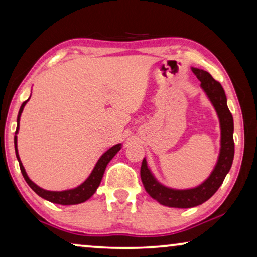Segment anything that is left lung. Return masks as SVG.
<instances>
[{"label":"left lung","mask_w":257,"mask_h":257,"mask_svg":"<svg viewBox=\"0 0 257 257\" xmlns=\"http://www.w3.org/2000/svg\"><path fill=\"white\" fill-rule=\"evenodd\" d=\"M192 71L199 79L202 89L207 94L218 113L220 125H221V150H220L218 163L211 176L201 185L190 190H173L162 185L151 175L144 158L141 165V179L144 189L150 194V197L169 207L190 208L208 200L221 186L223 179L230 170L234 158V123L232 114L227 107L225 91L220 82L216 81L208 72L199 68H192Z\"/></svg>","instance_id":"8db88e82"}]
</instances>
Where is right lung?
Returning <instances> with one entry per match:
<instances>
[{
  "label": "right lung",
  "instance_id": "add662e5",
  "mask_svg": "<svg viewBox=\"0 0 257 257\" xmlns=\"http://www.w3.org/2000/svg\"><path fill=\"white\" fill-rule=\"evenodd\" d=\"M28 101H29V99L27 101H24V102L22 103L21 108H20L19 116H17V128H16L15 134H17V130H19L21 114H22V111H23V108H24L25 103H27ZM14 143H15L16 157H17V160H19L21 172L24 177L25 182L28 183V185L30 186L31 189L34 190L39 197L44 198V199L51 201V202H53V204H59V205L81 204V202H84L87 199H89V198H91L94 194V192H95L97 187H99L100 183H101V179H102L103 172H104V170H106L107 164L109 163L111 158H113L115 155L117 154V151L121 149V144H116V146L111 147L109 150H107L106 153H104L102 156L100 157V160L97 161L95 168L93 169V171H92L91 175H89L88 178L86 179L85 182L81 184V185H79L78 187H75V189H72V190L61 191V192H55V191L43 190L39 186L36 185L34 182H31V180L29 179L27 172H25L23 165H22V163H21L19 153H17V136L16 135H15V137H14Z\"/></svg>",
  "mask_w": 257,
  "mask_h": 257
}]
</instances>
